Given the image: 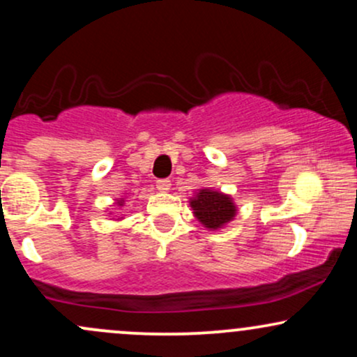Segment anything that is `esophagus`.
<instances>
[{
	"label": "esophagus",
	"mask_w": 357,
	"mask_h": 357,
	"mask_svg": "<svg viewBox=\"0 0 357 357\" xmlns=\"http://www.w3.org/2000/svg\"><path fill=\"white\" fill-rule=\"evenodd\" d=\"M155 188L161 192H167L171 190V181L169 179H158V181H155Z\"/></svg>",
	"instance_id": "obj_1"
}]
</instances>
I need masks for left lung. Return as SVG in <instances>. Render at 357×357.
<instances>
[{"label":"left lung","mask_w":357,"mask_h":357,"mask_svg":"<svg viewBox=\"0 0 357 357\" xmlns=\"http://www.w3.org/2000/svg\"><path fill=\"white\" fill-rule=\"evenodd\" d=\"M190 204L199 223L210 230H220L236 215V206L230 196L208 188L196 192Z\"/></svg>","instance_id":"obj_1"}]
</instances>
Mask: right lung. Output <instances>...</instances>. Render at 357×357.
<instances>
[{
    "label": "right lung",
    "mask_w": 357,
    "mask_h": 357,
    "mask_svg": "<svg viewBox=\"0 0 357 357\" xmlns=\"http://www.w3.org/2000/svg\"><path fill=\"white\" fill-rule=\"evenodd\" d=\"M117 204H119V206H122V204H124V199H117Z\"/></svg>",
    "instance_id": "right-lung-1"
}]
</instances>
